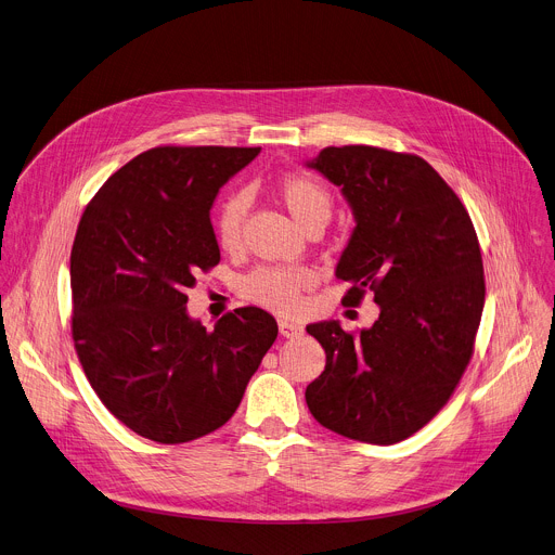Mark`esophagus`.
<instances>
[{
  "mask_svg": "<svg viewBox=\"0 0 555 555\" xmlns=\"http://www.w3.org/2000/svg\"><path fill=\"white\" fill-rule=\"evenodd\" d=\"M279 332L285 338H296V336L304 334V327L296 325V323H289V321H279Z\"/></svg>",
  "mask_w": 555,
  "mask_h": 555,
  "instance_id": "obj_1",
  "label": "esophagus"
}]
</instances>
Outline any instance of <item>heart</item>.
Here are the masks:
<instances>
[{"mask_svg":"<svg viewBox=\"0 0 555 555\" xmlns=\"http://www.w3.org/2000/svg\"><path fill=\"white\" fill-rule=\"evenodd\" d=\"M274 192L296 223L310 230L325 225L332 215V194L323 183L306 175H285L274 183ZM247 194H228L215 212V236L219 247L236 249L247 215ZM317 285V272L308 266H259L241 281V294L251 304L274 314H296L304 292Z\"/></svg>","mask_w":555,"mask_h":555,"instance_id":"heart-1","label":"heart"}]
</instances>
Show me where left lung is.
<instances>
[{
    "label": "left lung",
    "mask_w": 555,
    "mask_h": 555,
    "mask_svg": "<svg viewBox=\"0 0 555 555\" xmlns=\"http://www.w3.org/2000/svg\"><path fill=\"white\" fill-rule=\"evenodd\" d=\"M308 166L357 217L336 266L349 283L343 304L361 306L372 292L380 308L370 330L308 325L327 357L308 408L345 438L393 444L447 405L472 361L485 306L480 243L459 194L418 155L330 145Z\"/></svg>",
    "instance_id": "8db88e82"
}]
</instances>
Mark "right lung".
<instances>
[{"mask_svg": "<svg viewBox=\"0 0 555 555\" xmlns=\"http://www.w3.org/2000/svg\"><path fill=\"white\" fill-rule=\"evenodd\" d=\"M259 153L150 147L81 215L70 251L77 357L108 412L147 440L179 444L225 425L279 334L251 306L223 314L212 332L185 312V289L221 261L215 196Z\"/></svg>", "mask_w": 555, "mask_h": 555, "instance_id": "right-lung-1", "label": "right lung"}]
</instances>
